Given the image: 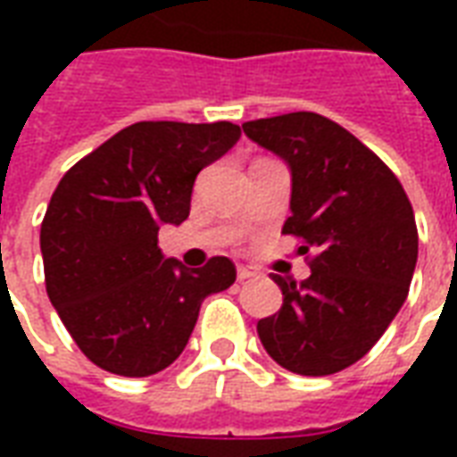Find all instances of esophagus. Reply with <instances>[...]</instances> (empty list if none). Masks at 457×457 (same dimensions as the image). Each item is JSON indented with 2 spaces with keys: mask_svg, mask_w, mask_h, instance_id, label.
Returning a JSON list of instances; mask_svg holds the SVG:
<instances>
[{
  "mask_svg": "<svg viewBox=\"0 0 457 457\" xmlns=\"http://www.w3.org/2000/svg\"><path fill=\"white\" fill-rule=\"evenodd\" d=\"M252 277H257V271H254V269L237 267V278H239V281H247V278H252Z\"/></svg>",
  "mask_w": 457,
  "mask_h": 457,
  "instance_id": "obj_1",
  "label": "esophagus"
}]
</instances>
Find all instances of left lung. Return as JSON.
Instances as JSON below:
<instances>
[{"label": "left lung", "instance_id": "left-lung-1", "mask_svg": "<svg viewBox=\"0 0 457 457\" xmlns=\"http://www.w3.org/2000/svg\"><path fill=\"white\" fill-rule=\"evenodd\" d=\"M259 146L291 169L284 235L303 239L311 277L271 274L284 303L257 323L259 340L284 370L326 377L372 350L409 296L419 232L402 183L374 151L316 112L245 121Z\"/></svg>", "mask_w": 457, "mask_h": 457}]
</instances>
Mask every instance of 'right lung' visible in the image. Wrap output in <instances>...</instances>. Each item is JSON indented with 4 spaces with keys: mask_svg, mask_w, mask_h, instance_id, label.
Segmentation results:
<instances>
[{
    "mask_svg": "<svg viewBox=\"0 0 457 457\" xmlns=\"http://www.w3.org/2000/svg\"><path fill=\"white\" fill-rule=\"evenodd\" d=\"M232 121H137L75 163L41 222L46 291L83 354L120 377L166 370L200 303L235 284L228 257L200 269L163 259L161 225H180L200 170L239 139Z\"/></svg>",
    "mask_w": 457,
    "mask_h": 457,
    "instance_id": "obj_1",
    "label": "right lung"
}]
</instances>
